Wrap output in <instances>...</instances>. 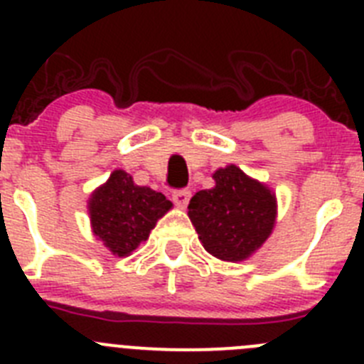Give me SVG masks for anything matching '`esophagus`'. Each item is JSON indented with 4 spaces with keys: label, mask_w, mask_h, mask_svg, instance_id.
<instances>
[{
    "label": "esophagus",
    "mask_w": 364,
    "mask_h": 364,
    "mask_svg": "<svg viewBox=\"0 0 364 364\" xmlns=\"http://www.w3.org/2000/svg\"><path fill=\"white\" fill-rule=\"evenodd\" d=\"M173 202H175L178 208H186L189 202V198H191V191H188V189H176V191H173Z\"/></svg>",
    "instance_id": "1"
}]
</instances>
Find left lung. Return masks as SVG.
Here are the masks:
<instances>
[{
    "label": "left lung",
    "instance_id": "8db88e82",
    "mask_svg": "<svg viewBox=\"0 0 364 364\" xmlns=\"http://www.w3.org/2000/svg\"><path fill=\"white\" fill-rule=\"evenodd\" d=\"M213 180L215 188L189 200V218L205 252L228 262L247 259L272 235L275 195L233 164L217 169Z\"/></svg>",
    "mask_w": 364,
    "mask_h": 364
}]
</instances>
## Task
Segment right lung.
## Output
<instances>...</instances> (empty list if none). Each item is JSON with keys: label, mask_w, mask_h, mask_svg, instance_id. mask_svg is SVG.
Listing matches in <instances>:
<instances>
[{"label": "right lung", "mask_w": 364, "mask_h": 364, "mask_svg": "<svg viewBox=\"0 0 364 364\" xmlns=\"http://www.w3.org/2000/svg\"><path fill=\"white\" fill-rule=\"evenodd\" d=\"M171 205L162 193L136 186L129 173L117 169L89 198L92 233L112 255L127 257L147 240Z\"/></svg>", "instance_id": "add662e5"}]
</instances>
